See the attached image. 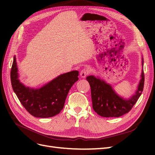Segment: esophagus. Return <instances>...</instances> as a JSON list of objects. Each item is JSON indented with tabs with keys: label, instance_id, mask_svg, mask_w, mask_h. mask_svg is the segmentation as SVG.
Wrapping results in <instances>:
<instances>
[{
	"label": "esophagus",
	"instance_id": "obj_1",
	"mask_svg": "<svg viewBox=\"0 0 155 155\" xmlns=\"http://www.w3.org/2000/svg\"><path fill=\"white\" fill-rule=\"evenodd\" d=\"M88 73H89L88 70L87 68H83V69L81 70L80 76H81V78H85V77L87 76Z\"/></svg>",
	"mask_w": 155,
	"mask_h": 155
}]
</instances>
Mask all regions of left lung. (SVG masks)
<instances>
[{
  "instance_id": "left-lung-1",
  "label": "left lung",
  "mask_w": 155,
  "mask_h": 155,
  "mask_svg": "<svg viewBox=\"0 0 155 155\" xmlns=\"http://www.w3.org/2000/svg\"><path fill=\"white\" fill-rule=\"evenodd\" d=\"M86 79L91 88L93 109L98 115L106 118L120 117L129 112L142 94L144 86L143 70L137 91L135 94L129 99H124L119 96L109 84L104 80L94 76H89Z\"/></svg>"
}]
</instances>
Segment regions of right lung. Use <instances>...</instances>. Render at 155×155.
Masks as SVG:
<instances>
[{
	"mask_svg": "<svg viewBox=\"0 0 155 155\" xmlns=\"http://www.w3.org/2000/svg\"><path fill=\"white\" fill-rule=\"evenodd\" d=\"M16 58L14 56L10 78L13 91L21 104L37 118H50L58 114L64 105L70 88L78 80L77 70L60 75L40 88L25 87L18 79Z\"/></svg>",
	"mask_w": 155,
	"mask_h": 155,
	"instance_id": "1",
	"label": "right lung"
}]
</instances>
